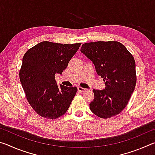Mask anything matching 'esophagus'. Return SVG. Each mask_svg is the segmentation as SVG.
<instances>
[{"label": "esophagus", "mask_w": 155, "mask_h": 155, "mask_svg": "<svg viewBox=\"0 0 155 155\" xmlns=\"http://www.w3.org/2000/svg\"><path fill=\"white\" fill-rule=\"evenodd\" d=\"M77 89H78V91H80V92H85V91L87 90H86V89L83 88V87H78Z\"/></svg>", "instance_id": "obj_1"}]
</instances>
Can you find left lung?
I'll use <instances>...</instances> for the list:
<instances>
[{
	"mask_svg": "<svg viewBox=\"0 0 155 155\" xmlns=\"http://www.w3.org/2000/svg\"><path fill=\"white\" fill-rule=\"evenodd\" d=\"M81 52L92 61L105 84L103 90H93L91 111L104 119L119 114L127 106L136 85L134 57L123 44L115 41L83 44Z\"/></svg>",
	"mask_w": 155,
	"mask_h": 155,
	"instance_id": "obj_1",
	"label": "left lung"
}]
</instances>
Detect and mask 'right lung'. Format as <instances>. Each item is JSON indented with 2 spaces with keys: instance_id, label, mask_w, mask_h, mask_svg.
<instances>
[{
  "instance_id": "1",
  "label": "right lung",
  "mask_w": 155,
  "mask_h": 155,
  "mask_svg": "<svg viewBox=\"0 0 155 155\" xmlns=\"http://www.w3.org/2000/svg\"><path fill=\"white\" fill-rule=\"evenodd\" d=\"M81 43L62 44L42 41L25 54L20 70V80L31 107L48 119L65 114L77 88L58 85L55 74H62Z\"/></svg>"
}]
</instances>
